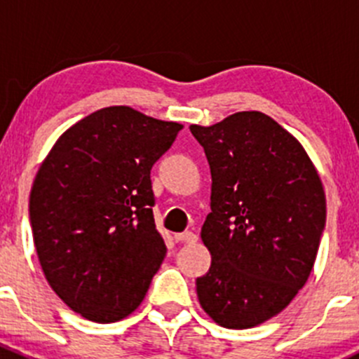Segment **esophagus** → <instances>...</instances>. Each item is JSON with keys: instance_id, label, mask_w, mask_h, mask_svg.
<instances>
[{"instance_id": "obj_1", "label": "esophagus", "mask_w": 359, "mask_h": 359, "mask_svg": "<svg viewBox=\"0 0 359 359\" xmlns=\"http://www.w3.org/2000/svg\"><path fill=\"white\" fill-rule=\"evenodd\" d=\"M175 241L177 243H196L198 236L194 233H191V231H187V233L175 234Z\"/></svg>"}]
</instances>
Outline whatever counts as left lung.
Returning <instances> with one entry per match:
<instances>
[{
	"mask_svg": "<svg viewBox=\"0 0 359 359\" xmlns=\"http://www.w3.org/2000/svg\"><path fill=\"white\" fill-rule=\"evenodd\" d=\"M212 173L201 240L212 255L196 292L233 330L271 320L306 285L327 220L323 184L304 147L259 111L191 125Z\"/></svg>",
	"mask_w": 359,
	"mask_h": 359,
	"instance_id": "1",
	"label": "left lung"
}]
</instances>
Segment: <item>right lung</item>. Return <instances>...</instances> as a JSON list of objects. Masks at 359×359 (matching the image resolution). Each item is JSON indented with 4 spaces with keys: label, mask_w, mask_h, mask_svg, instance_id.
<instances>
[{
    "label": "right lung",
    "mask_w": 359,
    "mask_h": 359,
    "mask_svg": "<svg viewBox=\"0 0 359 359\" xmlns=\"http://www.w3.org/2000/svg\"><path fill=\"white\" fill-rule=\"evenodd\" d=\"M182 125L128 106L66 130L36 173L29 220L52 290L95 323L132 314L166 255L154 226L151 168Z\"/></svg>",
    "instance_id": "1"
}]
</instances>
